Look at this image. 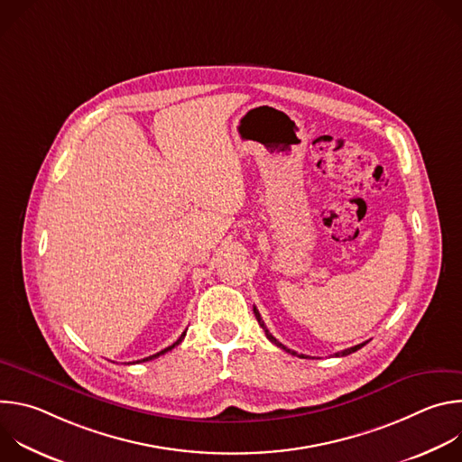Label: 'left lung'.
<instances>
[{
    "mask_svg": "<svg viewBox=\"0 0 462 462\" xmlns=\"http://www.w3.org/2000/svg\"><path fill=\"white\" fill-rule=\"evenodd\" d=\"M254 314H255V319H257V323L263 327V331H265V335H267V338L273 342V344H276L278 347H282L283 351H287V353H291V355H298L296 351H291L289 347H285L282 342H278L271 333H269V328H267V325H265V321L261 319V314H259V310L254 307ZM367 342H364V344H358V346H355V347H349V349H344V351H340V353H335V356H347V355H351V353H355V351H358L360 347H364ZM300 358H307L305 355H300Z\"/></svg>",
    "mask_w": 462,
    "mask_h": 462,
    "instance_id": "obj_1",
    "label": "left lung"
}]
</instances>
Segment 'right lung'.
Wrapping results in <instances>:
<instances>
[{
	"mask_svg": "<svg viewBox=\"0 0 462 462\" xmlns=\"http://www.w3.org/2000/svg\"><path fill=\"white\" fill-rule=\"evenodd\" d=\"M184 337H186V331H184V333H182V335H180V338H179V340H177V342H175V344H171V346H170V347H166V349H162V351H159V353H157V355H152V356H148V358H143V360H137V362H146V360H153V358H157V356H161V355H164V353H168V351H171V349H173V347H175V346H179V344H180V342H182V338H184Z\"/></svg>",
	"mask_w": 462,
	"mask_h": 462,
	"instance_id": "right-lung-1",
	"label": "right lung"
}]
</instances>
